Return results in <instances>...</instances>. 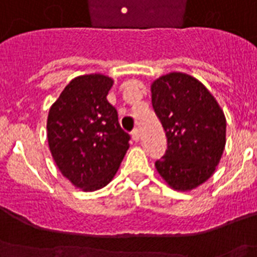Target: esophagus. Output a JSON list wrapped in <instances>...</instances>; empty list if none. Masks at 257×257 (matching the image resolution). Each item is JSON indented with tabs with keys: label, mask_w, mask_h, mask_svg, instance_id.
Wrapping results in <instances>:
<instances>
[{
	"label": "esophagus",
	"mask_w": 257,
	"mask_h": 257,
	"mask_svg": "<svg viewBox=\"0 0 257 257\" xmlns=\"http://www.w3.org/2000/svg\"><path fill=\"white\" fill-rule=\"evenodd\" d=\"M132 139H133V141H136V143H139L140 141V131L137 128H136L135 131L132 132Z\"/></svg>",
	"instance_id": "esophagus-1"
}]
</instances>
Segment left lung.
<instances>
[{"mask_svg": "<svg viewBox=\"0 0 257 257\" xmlns=\"http://www.w3.org/2000/svg\"><path fill=\"white\" fill-rule=\"evenodd\" d=\"M152 104L168 137L156 168L174 190L187 191L215 172L226 145V117L201 81L181 72L152 84Z\"/></svg>", "mask_w": 257, "mask_h": 257, "instance_id": "left-lung-1", "label": "left lung"}]
</instances>
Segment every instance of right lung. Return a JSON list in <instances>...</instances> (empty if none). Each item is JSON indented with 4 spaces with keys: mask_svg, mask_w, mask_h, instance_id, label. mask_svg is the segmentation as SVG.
Listing matches in <instances>:
<instances>
[{
    "mask_svg": "<svg viewBox=\"0 0 257 257\" xmlns=\"http://www.w3.org/2000/svg\"><path fill=\"white\" fill-rule=\"evenodd\" d=\"M113 80L100 74L71 80L47 118V140L64 177L84 191L110 182L129 148L131 136L107 100Z\"/></svg>",
    "mask_w": 257,
    "mask_h": 257,
    "instance_id": "right-lung-1",
    "label": "right lung"
}]
</instances>
